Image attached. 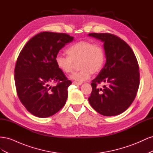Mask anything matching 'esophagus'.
<instances>
[{
  "instance_id": "34e87169",
  "label": "esophagus",
  "mask_w": 153,
  "mask_h": 153,
  "mask_svg": "<svg viewBox=\"0 0 153 153\" xmlns=\"http://www.w3.org/2000/svg\"><path fill=\"white\" fill-rule=\"evenodd\" d=\"M73 85H80L82 84V83L77 82H73Z\"/></svg>"
}]
</instances>
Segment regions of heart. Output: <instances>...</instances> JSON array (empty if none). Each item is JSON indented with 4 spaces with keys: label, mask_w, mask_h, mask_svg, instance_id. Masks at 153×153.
Returning <instances> with one entry per match:
<instances>
[{
    "label": "heart",
    "mask_w": 153,
    "mask_h": 153,
    "mask_svg": "<svg viewBox=\"0 0 153 153\" xmlns=\"http://www.w3.org/2000/svg\"><path fill=\"white\" fill-rule=\"evenodd\" d=\"M68 56L58 54L55 58L57 67L62 73L72 72L73 62L80 61L79 71L74 73L70 76L78 82L89 79L93 72L100 71L105 62V52L103 47L99 43L89 41H81L71 45L67 48Z\"/></svg>",
    "instance_id": "1"
}]
</instances>
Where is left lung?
<instances>
[{
	"mask_svg": "<svg viewBox=\"0 0 153 153\" xmlns=\"http://www.w3.org/2000/svg\"><path fill=\"white\" fill-rule=\"evenodd\" d=\"M89 36L103 42L106 62L92 81L88 100L96 112L114 116L126 110L135 100L140 84L139 67L130 47L119 37L108 33H91ZM106 86L99 89L97 85Z\"/></svg>",
	"mask_w": 153,
	"mask_h": 153,
	"instance_id": "1",
	"label": "left lung"
}]
</instances>
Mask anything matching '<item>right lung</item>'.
<instances>
[{
	"label": "right lung",
	"mask_w": 153,
	"mask_h": 153,
	"mask_svg": "<svg viewBox=\"0 0 153 153\" xmlns=\"http://www.w3.org/2000/svg\"><path fill=\"white\" fill-rule=\"evenodd\" d=\"M73 39L64 33L40 32L20 53L15 69L17 94L26 109L36 117L52 116L66 103L71 82L57 67L55 58ZM56 81V86L50 85Z\"/></svg>",
	"instance_id": "right-lung-1"
}]
</instances>
